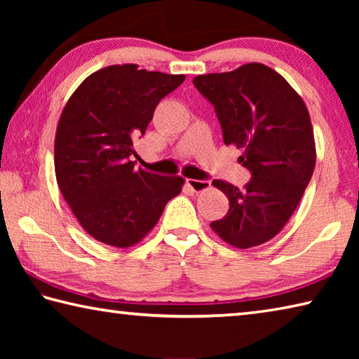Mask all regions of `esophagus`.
Returning a JSON list of instances; mask_svg holds the SVG:
<instances>
[{
  "instance_id": "esophagus-1",
  "label": "esophagus",
  "mask_w": 359,
  "mask_h": 359,
  "mask_svg": "<svg viewBox=\"0 0 359 359\" xmlns=\"http://www.w3.org/2000/svg\"><path fill=\"white\" fill-rule=\"evenodd\" d=\"M187 185L191 188L194 193H203L210 188L209 180H196V179H187Z\"/></svg>"
}]
</instances>
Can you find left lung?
Listing matches in <instances>:
<instances>
[{
    "mask_svg": "<svg viewBox=\"0 0 359 359\" xmlns=\"http://www.w3.org/2000/svg\"><path fill=\"white\" fill-rule=\"evenodd\" d=\"M193 83L214 104L224 144L244 150L239 161L252 172L241 190L212 182L226 194L229 210L210 228L236 248L264 244L288 223L313 174L317 151L306 102L261 63L198 76Z\"/></svg>",
    "mask_w": 359,
    "mask_h": 359,
    "instance_id": "obj_1",
    "label": "left lung"
}]
</instances>
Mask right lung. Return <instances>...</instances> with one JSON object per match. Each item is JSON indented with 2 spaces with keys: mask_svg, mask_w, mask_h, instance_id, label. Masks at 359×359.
Returning a JSON list of instances; mask_svg holds the SVG:
<instances>
[{
  "mask_svg": "<svg viewBox=\"0 0 359 359\" xmlns=\"http://www.w3.org/2000/svg\"><path fill=\"white\" fill-rule=\"evenodd\" d=\"M184 74L112 65L69 96L55 135L60 191L81 226L102 244L128 248L147 236L185 180L136 169L133 141Z\"/></svg>",
  "mask_w": 359,
  "mask_h": 359,
  "instance_id": "add662e5",
  "label": "right lung"
}]
</instances>
